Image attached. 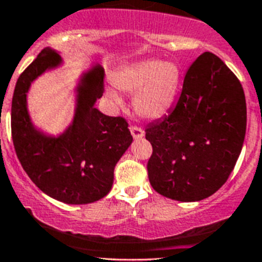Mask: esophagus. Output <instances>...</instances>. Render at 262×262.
<instances>
[{"instance_id": "34e87169", "label": "esophagus", "mask_w": 262, "mask_h": 262, "mask_svg": "<svg viewBox=\"0 0 262 262\" xmlns=\"http://www.w3.org/2000/svg\"><path fill=\"white\" fill-rule=\"evenodd\" d=\"M129 131H131V134H133L134 139H140L144 136V131H143L139 126H135V124L129 126Z\"/></svg>"}]
</instances>
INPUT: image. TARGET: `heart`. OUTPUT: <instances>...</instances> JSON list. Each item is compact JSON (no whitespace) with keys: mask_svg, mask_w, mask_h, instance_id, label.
<instances>
[{"mask_svg":"<svg viewBox=\"0 0 262 262\" xmlns=\"http://www.w3.org/2000/svg\"><path fill=\"white\" fill-rule=\"evenodd\" d=\"M118 89L134 94V107L144 118H159L166 113L177 92L180 71L173 62L147 60L120 69L113 76ZM108 98L119 105L117 93L108 90Z\"/></svg>","mask_w":262,"mask_h":262,"instance_id":"heart-1","label":"heart"}]
</instances>
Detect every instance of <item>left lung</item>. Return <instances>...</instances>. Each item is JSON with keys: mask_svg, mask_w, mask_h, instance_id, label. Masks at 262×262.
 <instances>
[{"mask_svg": "<svg viewBox=\"0 0 262 262\" xmlns=\"http://www.w3.org/2000/svg\"><path fill=\"white\" fill-rule=\"evenodd\" d=\"M245 128L239 78L216 55L202 53L187 69L174 107L144 129L152 144L147 164L152 187L181 202L212 195L235 168Z\"/></svg>", "mask_w": 262, "mask_h": 262, "instance_id": "8db88e82", "label": "left lung"}]
</instances>
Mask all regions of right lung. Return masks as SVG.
<instances>
[{"label": "right lung", "instance_id": "right-lung-1", "mask_svg": "<svg viewBox=\"0 0 262 262\" xmlns=\"http://www.w3.org/2000/svg\"><path fill=\"white\" fill-rule=\"evenodd\" d=\"M56 52L45 48L20 73L11 101V138L25 172L43 193L60 202L85 205L111 190L114 168L133 143L127 119L108 117L94 107L105 92V73L99 67L88 73L80 88L73 124L57 139L36 133L26 110V92L50 67Z\"/></svg>", "mask_w": 262, "mask_h": 262}]
</instances>
